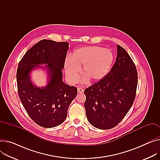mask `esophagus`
<instances>
[{"label":"esophagus","mask_w":160,"mask_h":160,"mask_svg":"<svg viewBox=\"0 0 160 160\" xmlns=\"http://www.w3.org/2000/svg\"><path fill=\"white\" fill-rule=\"evenodd\" d=\"M78 93H83V92H84L83 89H82L81 88H78Z\"/></svg>","instance_id":"esophagus-1"}]
</instances>
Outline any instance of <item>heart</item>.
I'll return each mask as SVG.
<instances>
[{"label":"heart","instance_id":"heart-1","mask_svg":"<svg viewBox=\"0 0 160 160\" xmlns=\"http://www.w3.org/2000/svg\"><path fill=\"white\" fill-rule=\"evenodd\" d=\"M113 54L109 49L101 46H87L78 48L67 58L64 63L68 81L76 83L79 78L80 68L82 73L90 82H98L109 73L113 62Z\"/></svg>","mask_w":160,"mask_h":160}]
</instances>
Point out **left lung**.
Wrapping results in <instances>:
<instances>
[{"mask_svg": "<svg viewBox=\"0 0 160 160\" xmlns=\"http://www.w3.org/2000/svg\"><path fill=\"white\" fill-rule=\"evenodd\" d=\"M117 49L115 63L109 73L84 92L87 119L97 129L116 126L129 111L136 95V67L124 48L117 45Z\"/></svg>", "mask_w": 160, "mask_h": 160, "instance_id": "left-lung-1", "label": "left lung"}]
</instances>
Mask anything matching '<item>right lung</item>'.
<instances>
[{
  "instance_id": "1",
  "label": "right lung",
  "mask_w": 160,
  "mask_h": 160,
  "mask_svg": "<svg viewBox=\"0 0 160 160\" xmlns=\"http://www.w3.org/2000/svg\"><path fill=\"white\" fill-rule=\"evenodd\" d=\"M68 48V42L42 40L29 49L18 66L17 82L20 101L31 118L43 128L62 124L78 93L76 87L63 81L62 70ZM38 68L47 74L44 87L38 88L32 81L31 73Z\"/></svg>"
}]
</instances>
